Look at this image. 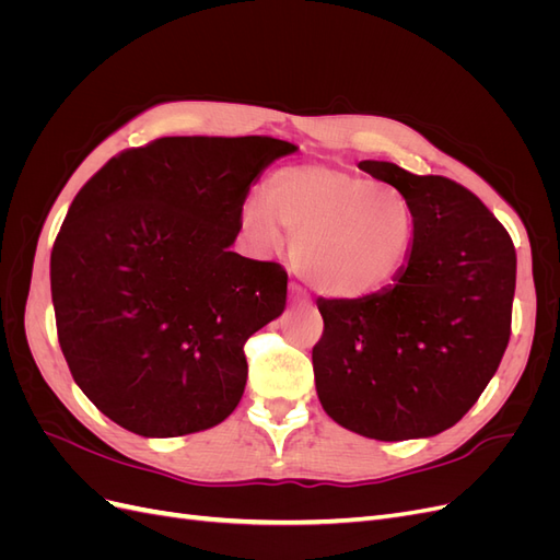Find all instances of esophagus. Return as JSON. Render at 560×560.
I'll use <instances>...</instances> for the list:
<instances>
[{"instance_id": "34e87169", "label": "esophagus", "mask_w": 560, "mask_h": 560, "mask_svg": "<svg viewBox=\"0 0 560 560\" xmlns=\"http://www.w3.org/2000/svg\"><path fill=\"white\" fill-rule=\"evenodd\" d=\"M290 292H292V301H294V303H301V306H311V299L301 292V287L292 284Z\"/></svg>"}]
</instances>
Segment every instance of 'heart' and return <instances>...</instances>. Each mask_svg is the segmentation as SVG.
Segmentation results:
<instances>
[{"label": "heart", "mask_w": 560, "mask_h": 560, "mask_svg": "<svg viewBox=\"0 0 560 560\" xmlns=\"http://www.w3.org/2000/svg\"><path fill=\"white\" fill-rule=\"evenodd\" d=\"M276 221L292 241L296 273L334 299L374 296L393 284L418 231L413 202L399 189L331 165H294L270 177L266 206L247 202L243 224L276 249Z\"/></svg>", "instance_id": "b5f03b06"}]
</instances>
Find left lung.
Segmentation results:
<instances>
[{
	"label": "left lung",
	"instance_id": "obj_1",
	"mask_svg": "<svg viewBox=\"0 0 560 560\" xmlns=\"http://www.w3.org/2000/svg\"><path fill=\"white\" fill-rule=\"evenodd\" d=\"M413 202L411 259L383 292L317 299L325 331L313 348L322 409L381 442L453 428L495 376L512 334L516 249L463 184L362 161Z\"/></svg>",
	"mask_w": 560,
	"mask_h": 560
}]
</instances>
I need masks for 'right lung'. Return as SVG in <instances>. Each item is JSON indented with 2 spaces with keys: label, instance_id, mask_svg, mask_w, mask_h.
I'll use <instances>...</instances> for the list:
<instances>
[{
  "label": "right lung",
  "instance_id": "right-lung-1",
  "mask_svg": "<svg viewBox=\"0 0 560 560\" xmlns=\"http://www.w3.org/2000/svg\"><path fill=\"white\" fill-rule=\"evenodd\" d=\"M292 142L161 138L83 184L50 252L58 341L72 378L116 425L182 436L226 420L245 341L284 311L287 273L231 252L264 167Z\"/></svg>",
  "mask_w": 560,
  "mask_h": 560
}]
</instances>
